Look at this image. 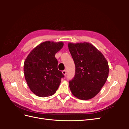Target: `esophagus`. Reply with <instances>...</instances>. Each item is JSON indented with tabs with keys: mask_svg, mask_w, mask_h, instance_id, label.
Returning <instances> with one entry per match:
<instances>
[{
	"mask_svg": "<svg viewBox=\"0 0 129 129\" xmlns=\"http://www.w3.org/2000/svg\"><path fill=\"white\" fill-rule=\"evenodd\" d=\"M62 73H63V75H66V74H67V71H66V70H64V71H62Z\"/></svg>",
	"mask_w": 129,
	"mask_h": 129,
	"instance_id": "1",
	"label": "esophagus"
}]
</instances>
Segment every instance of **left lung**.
Wrapping results in <instances>:
<instances>
[{"label": "left lung", "mask_w": 129, "mask_h": 129, "mask_svg": "<svg viewBox=\"0 0 129 129\" xmlns=\"http://www.w3.org/2000/svg\"><path fill=\"white\" fill-rule=\"evenodd\" d=\"M75 66V76L69 81L73 95L82 100L95 97L108 77V63L99 50L89 43L68 44Z\"/></svg>", "instance_id": "8db88e82"}]
</instances>
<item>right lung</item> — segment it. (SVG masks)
Wrapping results in <instances>:
<instances>
[{
  "label": "right lung",
  "mask_w": 129,
  "mask_h": 129,
  "mask_svg": "<svg viewBox=\"0 0 129 129\" xmlns=\"http://www.w3.org/2000/svg\"><path fill=\"white\" fill-rule=\"evenodd\" d=\"M62 42L46 41L34 48L24 62V75L30 90L39 97L54 95L64 77L57 68L55 54L62 48Z\"/></svg>",
  "instance_id": "right-lung-1"
}]
</instances>
